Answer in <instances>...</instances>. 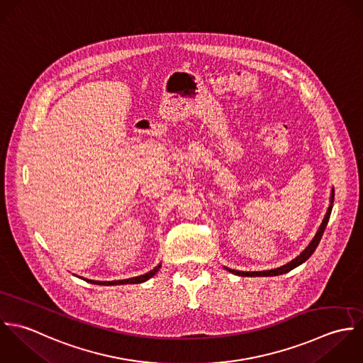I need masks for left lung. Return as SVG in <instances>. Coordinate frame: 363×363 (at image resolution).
Returning a JSON list of instances; mask_svg holds the SVG:
<instances>
[{
  "label": "left lung",
  "instance_id": "8db88e82",
  "mask_svg": "<svg viewBox=\"0 0 363 363\" xmlns=\"http://www.w3.org/2000/svg\"><path fill=\"white\" fill-rule=\"evenodd\" d=\"M333 203H334V189H333V192H331L330 206H328V209H327V213H325V216L323 218V223L320 224V227H318L315 235L313 237V240L310 241V244L304 248V251H301L300 255H297L294 259H291L286 265H282V267H279V268L269 269V271H259V272H242V271H234V269H228V268H225V269H227L228 272L234 274V275H238V277H278V275H284V274L291 271L293 268L301 265L304 261H307V259L311 257V254H313L314 250L317 248V245H318V242H320V240H321V237H323V233H324V230H325V227H327V223H328V220H330V215H331V211H333Z\"/></svg>",
  "mask_w": 363,
  "mask_h": 363
}]
</instances>
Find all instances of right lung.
Segmentation results:
<instances>
[{
  "instance_id": "right-lung-1",
  "label": "right lung",
  "mask_w": 363,
  "mask_h": 363,
  "mask_svg": "<svg viewBox=\"0 0 363 363\" xmlns=\"http://www.w3.org/2000/svg\"><path fill=\"white\" fill-rule=\"evenodd\" d=\"M161 268V264L157 265L154 269H151L150 272H147L145 275H140V277H135V278H130V279H122V281H109V282H102V281H91V279H84L89 284H94V285H102V286H112V285H126V284H143L145 281H148L150 278H152L158 269Z\"/></svg>"
}]
</instances>
